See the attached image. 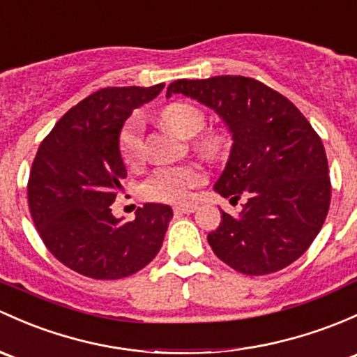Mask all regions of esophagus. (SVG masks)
I'll return each instance as SVG.
<instances>
[{"instance_id": "1", "label": "esophagus", "mask_w": 357, "mask_h": 357, "mask_svg": "<svg viewBox=\"0 0 357 357\" xmlns=\"http://www.w3.org/2000/svg\"><path fill=\"white\" fill-rule=\"evenodd\" d=\"M197 210V205H178L174 207L176 215H181V213H193Z\"/></svg>"}]
</instances>
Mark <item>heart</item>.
I'll return each instance as SVG.
<instances>
[{
	"label": "heart",
	"mask_w": 357,
	"mask_h": 357,
	"mask_svg": "<svg viewBox=\"0 0 357 357\" xmlns=\"http://www.w3.org/2000/svg\"><path fill=\"white\" fill-rule=\"evenodd\" d=\"M160 118L183 137H193L204 130L205 112L190 102H172L160 112ZM144 119L131 116L118 135V149L123 160L133 166L144 157ZM226 138L219 131H205L197 138V147L210 157H219L226 150ZM205 181L204 169L197 164L185 166H162L152 172L142 185L145 198L166 204L188 202L191 191Z\"/></svg>",
	"instance_id": "b5f03b06"
}]
</instances>
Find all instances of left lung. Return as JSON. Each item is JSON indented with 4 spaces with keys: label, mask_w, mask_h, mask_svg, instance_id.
<instances>
[{
    "label": "left lung",
    "mask_w": 357,
    "mask_h": 357,
    "mask_svg": "<svg viewBox=\"0 0 357 357\" xmlns=\"http://www.w3.org/2000/svg\"><path fill=\"white\" fill-rule=\"evenodd\" d=\"M172 93L215 109L234 140L213 188L246 204L239 217L220 212L219 227L207 236L213 253L246 275L286 268L327 219L332 185L321 138L287 97L255 78H183L169 85L166 96Z\"/></svg>",
    "instance_id": "obj_1"
}]
</instances>
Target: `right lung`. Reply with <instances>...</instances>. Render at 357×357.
I'll list each match as a JSON object with an SVG mask.
<instances>
[{
  "label": "right lung",
  "mask_w": 357,
  "mask_h": 357,
  "mask_svg": "<svg viewBox=\"0 0 357 357\" xmlns=\"http://www.w3.org/2000/svg\"><path fill=\"white\" fill-rule=\"evenodd\" d=\"M162 89L157 84L90 93L56 123L32 162L27 197L37 232L52 257L90 279L137 273L162 246L172 219L169 205L145 204L130 222L111 213L126 178L119 130Z\"/></svg>",
  "instance_id": "right-lung-1"
}]
</instances>
